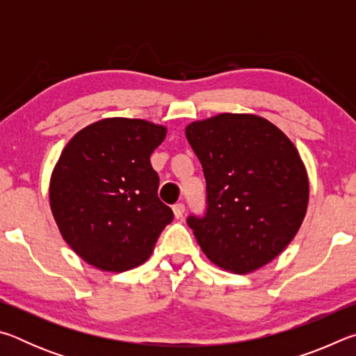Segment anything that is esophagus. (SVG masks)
I'll use <instances>...</instances> for the list:
<instances>
[{"label": "esophagus", "mask_w": 356, "mask_h": 356, "mask_svg": "<svg viewBox=\"0 0 356 356\" xmlns=\"http://www.w3.org/2000/svg\"><path fill=\"white\" fill-rule=\"evenodd\" d=\"M172 212H174V216H176V218H182V215L185 212V206H184V204H176V206L172 207Z\"/></svg>", "instance_id": "esophagus-1"}]
</instances>
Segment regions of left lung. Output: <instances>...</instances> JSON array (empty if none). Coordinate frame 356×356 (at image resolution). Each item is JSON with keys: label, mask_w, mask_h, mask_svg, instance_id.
Instances as JSON below:
<instances>
[{"label": "left lung", "mask_w": 356, "mask_h": 356, "mask_svg": "<svg viewBox=\"0 0 356 356\" xmlns=\"http://www.w3.org/2000/svg\"><path fill=\"white\" fill-rule=\"evenodd\" d=\"M207 184V213L190 216L216 267L246 275L278 257L297 236L309 179L284 131L250 113H220L185 127Z\"/></svg>", "instance_id": "obj_1"}]
</instances>
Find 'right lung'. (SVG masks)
I'll list each match as a JSON object with an SVG mask.
<instances>
[{
	"instance_id": "add662e5",
	"label": "right lung",
	"mask_w": 356,
	"mask_h": 356,
	"mask_svg": "<svg viewBox=\"0 0 356 356\" xmlns=\"http://www.w3.org/2000/svg\"><path fill=\"white\" fill-rule=\"evenodd\" d=\"M166 127L144 119L106 118L65 144L50 177V209L59 232L84 262L125 272L146 262L172 210L156 196L150 154Z\"/></svg>"
}]
</instances>
